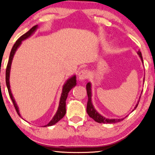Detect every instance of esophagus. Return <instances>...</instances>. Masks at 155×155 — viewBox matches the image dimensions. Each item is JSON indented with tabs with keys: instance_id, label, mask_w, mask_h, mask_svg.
I'll use <instances>...</instances> for the list:
<instances>
[{
	"instance_id": "obj_1",
	"label": "esophagus",
	"mask_w": 155,
	"mask_h": 155,
	"mask_svg": "<svg viewBox=\"0 0 155 155\" xmlns=\"http://www.w3.org/2000/svg\"><path fill=\"white\" fill-rule=\"evenodd\" d=\"M78 79H79V81H83L89 77V73H88L87 71L85 70V69H82V70H81L79 72H78Z\"/></svg>"
}]
</instances>
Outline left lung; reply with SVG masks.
I'll return each mask as SVG.
<instances>
[{"label": "left lung", "instance_id": "1", "mask_svg": "<svg viewBox=\"0 0 155 155\" xmlns=\"http://www.w3.org/2000/svg\"><path fill=\"white\" fill-rule=\"evenodd\" d=\"M137 54L138 55H139L140 58L142 63L143 64V57H142V54H141V52L139 51L137 52ZM144 80L145 79H143V82H144ZM86 91H87V95H88V102H87V107H86V111H87V114H89V117L92 118L94 121H96V122L97 123H100V124H116V123L122 121L126 117H125L123 118H120V119H118V118H116V119L115 118H113V119H109V118H106L104 117L103 115H101V114H99V113L96 111V109H94V106H93L92 104V101H91V84L90 82H89L87 84H86ZM141 94H142V92H141ZM140 98L139 100H138L135 107H134V109H133V111L137 108V105L139 104ZM126 117H127V116H126Z\"/></svg>", "mask_w": 155, "mask_h": 155}]
</instances>
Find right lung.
Wrapping results in <instances>:
<instances>
[{
    "label": "right lung",
    "mask_w": 155,
    "mask_h": 155,
    "mask_svg": "<svg viewBox=\"0 0 155 155\" xmlns=\"http://www.w3.org/2000/svg\"><path fill=\"white\" fill-rule=\"evenodd\" d=\"M38 26V25H35V26H33L32 28H31L29 31H27L26 33H25L24 35H23L21 37H20L18 38V40L15 42V44H14L13 46L11 52H10V55H9V61H8V64L7 66H6V86H7L8 89V91H9V94L10 96L12 101L13 104H14L15 108L16 111H17L18 114L21 117V114L19 112V109H18V106L17 104L15 102V100L14 97H13L11 91V89H10V83H9V77H10V70H11V65H12V62L13 58H14L15 54L16 51L18 49L21 44H22V41H24V40L27 39L28 38H29L30 36L32 35L33 34L35 33V31L37 30ZM77 83H76V76L73 75L71 76V78H69L67 81H66V83L64 84L63 86V89H62V93H61V98H60V102H59V106H58V109L57 111H56L55 114L54 115V117H52V119L51 120L50 122L48 124L45 125L44 127H46V126H51L52 125H54L55 124H57L58 121L62 119L63 117H64V115L66 114V98L68 97V94H69V91L72 89L73 87L76 86Z\"/></svg>",
    "instance_id": "right-lung-1"
}]
</instances>
